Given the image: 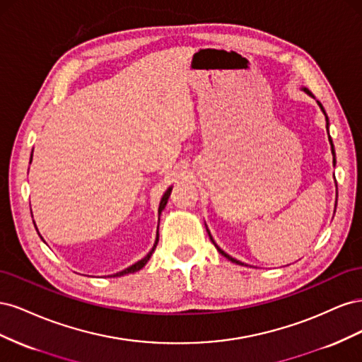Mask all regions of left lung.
<instances>
[{"mask_svg": "<svg viewBox=\"0 0 362 362\" xmlns=\"http://www.w3.org/2000/svg\"><path fill=\"white\" fill-rule=\"evenodd\" d=\"M302 89H303V92H306V93H308L311 98H314V95L308 90V89H306V87H302ZM314 100H315V98H314ZM317 104H319V107H320V110L323 112V115H325V119H326V131H327V139H329V144H331V151H332V157H334V160H332V163H334V166H335V163H337V160H335V148H334V144H332V139H331V136H329V119H327V115H326V112H325V108H323V105H322V103L320 101H317ZM335 178V177H334ZM337 184V182H335ZM335 206H337V204H335ZM205 228H206V225H205ZM206 233H208V235H210V238H211V242H213V245L216 246V249L218 250V252H221V254L225 257V258H228L229 261H233V262H235V264H240V266H246L245 264V262H242V261H238V259H235V258H233V257H229L228 254H226V252L225 250H222L221 247H218L217 245H216V242H214V240H213V237H211V234H210V231H208V228H206Z\"/></svg>", "mask_w": 362, "mask_h": 362, "instance_id": "8db88e82", "label": "left lung"}]
</instances>
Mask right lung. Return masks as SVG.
Instances as JSON below:
<instances>
[{"label": "right lung", "mask_w": 362, "mask_h": 362, "mask_svg": "<svg viewBox=\"0 0 362 362\" xmlns=\"http://www.w3.org/2000/svg\"><path fill=\"white\" fill-rule=\"evenodd\" d=\"M31 160H33V152H31V157H30V163H31ZM170 192H172V187H169L166 192H164V194H163V198H161V201H160V206H158V217H160L161 211L164 210V206H166V204H168V201H169ZM158 222H160V218H158ZM36 229H37V228H36ZM157 243H158V231H157V238H156V243H154V246H152V249L148 252L146 257H144V258H141L140 261L134 262L133 266H129V267H127V269H124V270H120V272L115 273V275H112V276H124V275H128V273H134V272H137V270H140V269H144V267H145V264H146V262L149 261L151 255L154 254V250H156V247H157Z\"/></svg>", "instance_id": "add662e5"}]
</instances>
